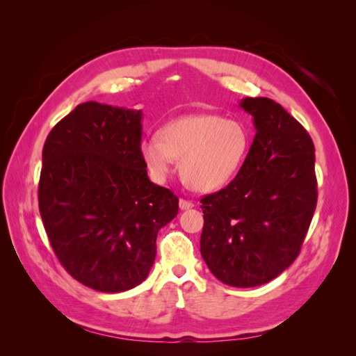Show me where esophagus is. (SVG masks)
<instances>
[{"mask_svg":"<svg viewBox=\"0 0 356 356\" xmlns=\"http://www.w3.org/2000/svg\"><path fill=\"white\" fill-rule=\"evenodd\" d=\"M193 207H195V203H193V202L186 200V199H179V209L186 211V209H191Z\"/></svg>","mask_w":356,"mask_h":356,"instance_id":"esophagus-1","label":"esophagus"}]
</instances>
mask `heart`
<instances>
[{
	"instance_id": "b5f03b06",
	"label": "heart",
	"mask_w": 356,
	"mask_h": 356,
	"mask_svg": "<svg viewBox=\"0 0 356 356\" xmlns=\"http://www.w3.org/2000/svg\"><path fill=\"white\" fill-rule=\"evenodd\" d=\"M139 144L156 181H166L181 159V174L199 191H213L236 175L250 149L248 129L217 114H190L168 122Z\"/></svg>"
}]
</instances>
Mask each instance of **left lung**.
Returning <instances> with one entry per match:
<instances>
[{
	"label": "left lung",
	"instance_id": "1",
	"mask_svg": "<svg viewBox=\"0 0 356 356\" xmlns=\"http://www.w3.org/2000/svg\"><path fill=\"white\" fill-rule=\"evenodd\" d=\"M255 138L230 184L204 196L200 254L225 285L270 282L297 258L318 200L315 147L282 105L268 98L239 104Z\"/></svg>",
	"mask_w": 356,
	"mask_h": 356
}]
</instances>
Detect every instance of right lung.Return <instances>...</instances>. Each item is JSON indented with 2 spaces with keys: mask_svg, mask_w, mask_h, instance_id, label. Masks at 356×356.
Returning a JSON list of instances; mask_svg holds the SVG:
<instances>
[{
  "mask_svg": "<svg viewBox=\"0 0 356 356\" xmlns=\"http://www.w3.org/2000/svg\"><path fill=\"white\" fill-rule=\"evenodd\" d=\"M141 120V110L89 101L42 148L38 207L50 245L75 281L101 293L145 281L157 233L178 213V197L147 175Z\"/></svg>",
  "mask_w": 356,
  "mask_h": 356,
  "instance_id": "add662e5",
  "label": "right lung"
}]
</instances>
